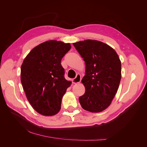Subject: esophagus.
<instances>
[{
  "label": "esophagus",
  "instance_id": "obj_1",
  "mask_svg": "<svg viewBox=\"0 0 147 147\" xmlns=\"http://www.w3.org/2000/svg\"><path fill=\"white\" fill-rule=\"evenodd\" d=\"M81 80H82L81 75L80 74H77L76 77L72 80V82L74 83H78L81 82Z\"/></svg>",
  "mask_w": 147,
  "mask_h": 147
}]
</instances>
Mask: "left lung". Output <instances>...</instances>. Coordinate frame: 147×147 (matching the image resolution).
<instances>
[{
  "label": "left lung",
  "instance_id": "left-lung-1",
  "mask_svg": "<svg viewBox=\"0 0 147 147\" xmlns=\"http://www.w3.org/2000/svg\"><path fill=\"white\" fill-rule=\"evenodd\" d=\"M85 63L82 82L84 94L79 97L82 108L92 113L105 110L112 103L121 78V64L113 48L95 40L73 43Z\"/></svg>",
  "mask_w": 147,
  "mask_h": 147
}]
</instances>
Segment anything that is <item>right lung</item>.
Here are the masks:
<instances>
[{
	"label": "right lung",
	"instance_id": "obj_1",
	"mask_svg": "<svg viewBox=\"0 0 147 147\" xmlns=\"http://www.w3.org/2000/svg\"><path fill=\"white\" fill-rule=\"evenodd\" d=\"M71 48L69 43L48 40L34 47L21 67V82L33 109L44 116L59 112L62 97L72 84L61 64Z\"/></svg>",
	"mask_w": 147,
	"mask_h": 147
}]
</instances>
